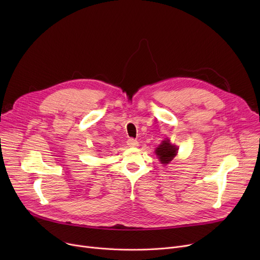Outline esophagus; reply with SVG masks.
Wrapping results in <instances>:
<instances>
[{"mask_svg":"<svg viewBox=\"0 0 260 260\" xmlns=\"http://www.w3.org/2000/svg\"><path fill=\"white\" fill-rule=\"evenodd\" d=\"M127 145L129 147H137L139 145V142L137 140H135V139H128L127 140Z\"/></svg>","mask_w":260,"mask_h":260,"instance_id":"34e87169","label":"esophagus"}]
</instances>
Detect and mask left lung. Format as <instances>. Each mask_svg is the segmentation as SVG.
<instances>
[{"mask_svg":"<svg viewBox=\"0 0 260 260\" xmlns=\"http://www.w3.org/2000/svg\"><path fill=\"white\" fill-rule=\"evenodd\" d=\"M155 153L162 165H169L177 155V153H178V147L172 144L170 142V139H166L161 142V144H159Z\"/></svg>","mask_w":260,"mask_h":260,"instance_id":"obj_1","label":"left lung"}]
</instances>
